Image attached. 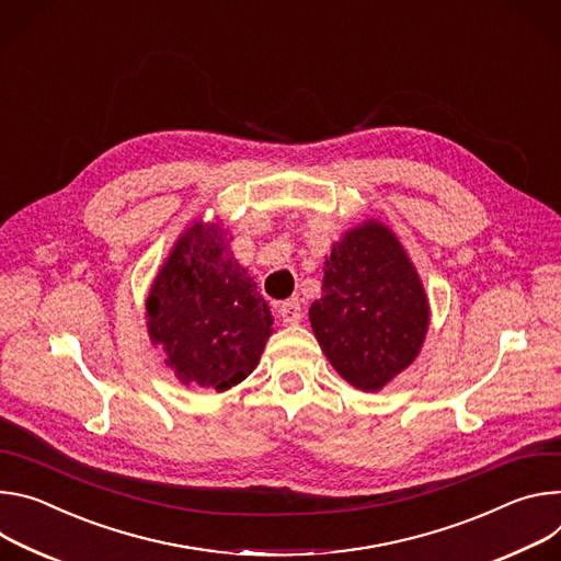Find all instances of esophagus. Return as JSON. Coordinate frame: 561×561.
<instances>
[{
	"instance_id": "1",
	"label": "esophagus",
	"mask_w": 561,
	"mask_h": 561,
	"mask_svg": "<svg viewBox=\"0 0 561 561\" xmlns=\"http://www.w3.org/2000/svg\"><path fill=\"white\" fill-rule=\"evenodd\" d=\"M278 314H280V319H283V323H287V325L300 323V319H302L300 300H298V298H287V300H283L280 307H278Z\"/></svg>"
}]
</instances>
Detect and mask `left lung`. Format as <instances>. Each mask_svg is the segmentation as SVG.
Returning <instances> with one entry per match:
<instances>
[{
  "mask_svg": "<svg viewBox=\"0 0 561 561\" xmlns=\"http://www.w3.org/2000/svg\"><path fill=\"white\" fill-rule=\"evenodd\" d=\"M323 296L309 307L314 336L356 390L379 392L419 356L430 302L397 233L367 218L325 256Z\"/></svg>",
  "mask_w": 561,
  "mask_h": 561,
  "instance_id": "left-lung-1",
  "label": "left lung"
}]
</instances>
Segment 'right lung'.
Wrapping results in <instances>:
<instances>
[{"mask_svg": "<svg viewBox=\"0 0 561 561\" xmlns=\"http://www.w3.org/2000/svg\"><path fill=\"white\" fill-rule=\"evenodd\" d=\"M220 220L186 227L147 296V332L182 386L225 392L252 375L272 336V312L233 259Z\"/></svg>", "mask_w": 561, "mask_h": 561, "instance_id": "1", "label": "right lung"}]
</instances>
